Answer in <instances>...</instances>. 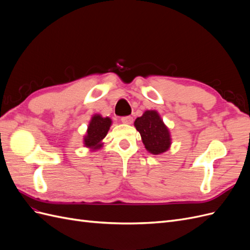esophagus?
Instances as JSON below:
<instances>
[{
  "label": "esophagus",
  "mask_w": 250,
  "mask_h": 250,
  "mask_svg": "<svg viewBox=\"0 0 250 250\" xmlns=\"http://www.w3.org/2000/svg\"><path fill=\"white\" fill-rule=\"evenodd\" d=\"M121 121H122V123H124V124H131L133 121V118L131 116H125V117L121 118Z\"/></svg>",
  "instance_id": "34e87169"
}]
</instances>
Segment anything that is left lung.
<instances>
[{
  "label": "left lung",
  "instance_id": "obj_1",
  "mask_svg": "<svg viewBox=\"0 0 250 250\" xmlns=\"http://www.w3.org/2000/svg\"><path fill=\"white\" fill-rule=\"evenodd\" d=\"M145 148L152 154H161L170 147L171 138L168 128L155 110H147L134 121Z\"/></svg>",
  "mask_w": 250,
  "mask_h": 250
}]
</instances>
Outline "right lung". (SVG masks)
Here are the masks:
<instances>
[{
	"label": "right lung",
	"mask_w": 250,
	"mask_h": 250,
	"mask_svg": "<svg viewBox=\"0 0 250 250\" xmlns=\"http://www.w3.org/2000/svg\"><path fill=\"white\" fill-rule=\"evenodd\" d=\"M111 120L109 118H102L99 115H95L88 125L87 134L84 138V145L96 150L102 147L101 141L106 137Z\"/></svg>",
	"instance_id": "right-lung-1"
}]
</instances>
